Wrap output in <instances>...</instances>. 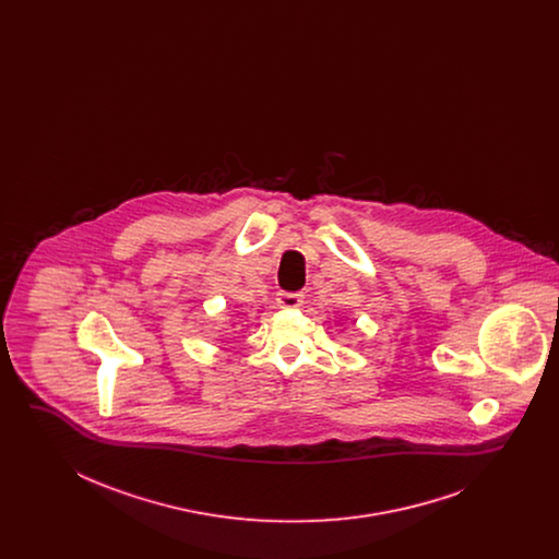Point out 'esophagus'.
Returning <instances> with one entry per match:
<instances>
[{
    "mask_svg": "<svg viewBox=\"0 0 559 559\" xmlns=\"http://www.w3.org/2000/svg\"><path fill=\"white\" fill-rule=\"evenodd\" d=\"M276 304L281 308H299L304 304V295L301 293H278Z\"/></svg>",
    "mask_w": 559,
    "mask_h": 559,
    "instance_id": "1",
    "label": "esophagus"
}]
</instances>
